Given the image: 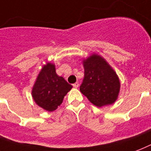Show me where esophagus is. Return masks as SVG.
Returning a JSON list of instances; mask_svg holds the SVG:
<instances>
[{
	"label": "esophagus",
	"mask_w": 151,
	"mask_h": 151,
	"mask_svg": "<svg viewBox=\"0 0 151 151\" xmlns=\"http://www.w3.org/2000/svg\"><path fill=\"white\" fill-rule=\"evenodd\" d=\"M79 83H75L74 84H73V87H75V88H77V87H79Z\"/></svg>",
	"instance_id": "34e87169"
}]
</instances>
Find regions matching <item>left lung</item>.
Wrapping results in <instances>:
<instances>
[{"mask_svg":"<svg viewBox=\"0 0 151 151\" xmlns=\"http://www.w3.org/2000/svg\"><path fill=\"white\" fill-rule=\"evenodd\" d=\"M84 78L79 86L83 95L94 106L113 104L120 91V80L116 72L101 57L94 54L83 60Z\"/></svg>","mask_w":151,"mask_h":151,"instance_id":"1","label":"left lung"}]
</instances>
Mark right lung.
Returning <instances> with one entry per match:
<instances>
[{
	"label": "right lung",
	"mask_w": 151,
	"mask_h": 151,
	"mask_svg": "<svg viewBox=\"0 0 151 151\" xmlns=\"http://www.w3.org/2000/svg\"><path fill=\"white\" fill-rule=\"evenodd\" d=\"M72 87L63 77L57 76L55 65L48 63L37 77L32 90V96L38 106L52 112L60 106Z\"/></svg>",
	"instance_id": "right-lung-1"
}]
</instances>
